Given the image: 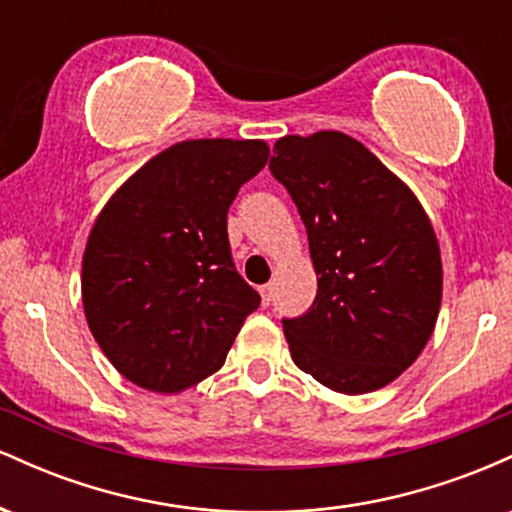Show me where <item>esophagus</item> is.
<instances>
[{"instance_id": "obj_1", "label": "esophagus", "mask_w": 512, "mask_h": 512, "mask_svg": "<svg viewBox=\"0 0 512 512\" xmlns=\"http://www.w3.org/2000/svg\"><path fill=\"white\" fill-rule=\"evenodd\" d=\"M260 296H262V305H269V301H272V284L260 286Z\"/></svg>"}]
</instances>
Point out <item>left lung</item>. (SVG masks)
I'll return each mask as SVG.
<instances>
[{"label":"left lung","instance_id":"left-lung-1","mask_svg":"<svg viewBox=\"0 0 512 512\" xmlns=\"http://www.w3.org/2000/svg\"><path fill=\"white\" fill-rule=\"evenodd\" d=\"M308 231L313 308L284 320L293 363L342 395L390 385L419 358L443 298L426 209L373 151L344 132L276 139L269 163Z\"/></svg>","mask_w":512,"mask_h":512}]
</instances>
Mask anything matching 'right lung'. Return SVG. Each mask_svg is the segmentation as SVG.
Returning a JSON list of instances; mask_svg holds the SVG:
<instances>
[{
    "mask_svg": "<svg viewBox=\"0 0 512 512\" xmlns=\"http://www.w3.org/2000/svg\"><path fill=\"white\" fill-rule=\"evenodd\" d=\"M269 158L262 139H187L132 173L88 233V330L129 383L178 395L226 361L260 293L236 272L228 207Z\"/></svg>",
    "mask_w": 512,
    "mask_h": 512,
    "instance_id": "obj_1",
    "label": "right lung"
}]
</instances>
